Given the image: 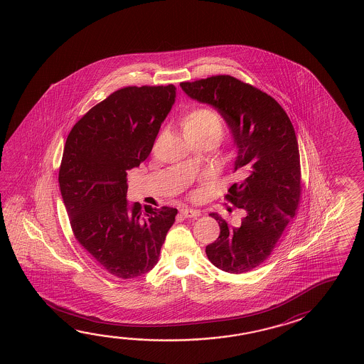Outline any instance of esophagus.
Listing matches in <instances>:
<instances>
[{
    "label": "esophagus",
    "mask_w": 364,
    "mask_h": 364,
    "mask_svg": "<svg viewBox=\"0 0 364 364\" xmlns=\"http://www.w3.org/2000/svg\"><path fill=\"white\" fill-rule=\"evenodd\" d=\"M180 214L184 218H198L200 215V211L193 210V208H181Z\"/></svg>",
    "instance_id": "1"
}]
</instances>
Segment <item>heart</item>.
Segmentation results:
<instances>
[{"label":"heart","instance_id":"1","mask_svg":"<svg viewBox=\"0 0 364 364\" xmlns=\"http://www.w3.org/2000/svg\"><path fill=\"white\" fill-rule=\"evenodd\" d=\"M181 126L186 136H210L219 142L223 134L222 119L208 107H198L188 112L181 122Z\"/></svg>","mask_w":364,"mask_h":364}]
</instances>
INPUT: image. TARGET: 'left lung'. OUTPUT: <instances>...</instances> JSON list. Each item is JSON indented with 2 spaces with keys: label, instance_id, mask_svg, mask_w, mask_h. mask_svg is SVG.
Returning a JSON list of instances; mask_svg holds the SVG:
<instances>
[{
  "label": "left lung",
  "instance_id": "1",
  "mask_svg": "<svg viewBox=\"0 0 364 364\" xmlns=\"http://www.w3.org/2000/svg\"><path fill=\"white\" fill-rule=\"evenodd\" d=\"M192 100L220 112L230 128L242 180L230 186L227 200L245 216L232 227L218 213L220 235L206 246L208 259L230 274H244L267 259L301 196L297 137L289 117L274 98L230 75L181 82Z\"/></svg>",
  "mask_w": 364,
  "mask_h": 364
}]
</instances>
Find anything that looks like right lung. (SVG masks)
<instances>
[{
	"mask_svg": "<svg viewBox=\"0 0 364 364\" xmlns=\"http://www.w3.org/2000/svg\"><path fill=\"white\" fill-rule=\"evenodd\" d=\"M175 85L126 87L92 107L67 136L60 194L77 242L109 274L134 279L156 266L178 210L127 200V171L148 158L175 104Z\"/></svg>",
	"mask_w": 364,
	"mask_h": 364,
	"instance_id": "add662e5",
	"label": "right lung"
}]
</instances>
